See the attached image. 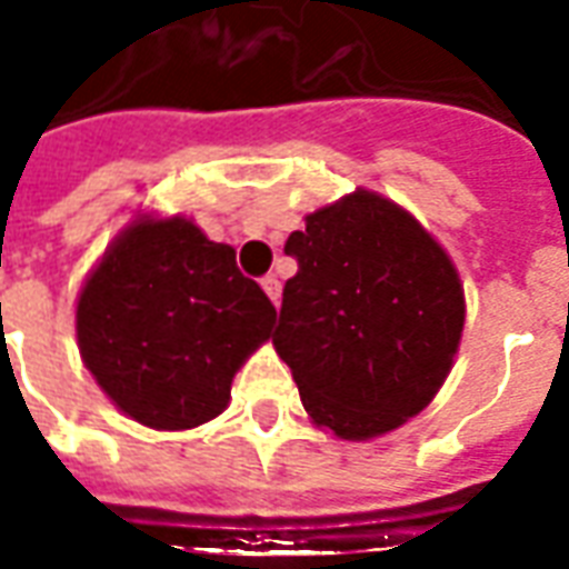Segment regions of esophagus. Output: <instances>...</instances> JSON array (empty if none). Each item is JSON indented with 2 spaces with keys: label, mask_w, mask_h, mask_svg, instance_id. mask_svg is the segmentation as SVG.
I'll use <instances>...</instances> for the list:
<instances>
[{
  "label": "esophagus",
  "mask_w": 569,
  "mask_h": 569,
  "mask_svg": "<svg viewBox=\"0 0 569 569\" xmlns=\"http://www.w3.org/2000/svg\"><path fill=\"white\" fill-rule=\"evenodd\" d=\"M261 289L268 292V298H271L273 305L280 301V280H277L273 273H268V277H261Z\"/></svg>",
  "instance_id": "1"
}]
</instances>
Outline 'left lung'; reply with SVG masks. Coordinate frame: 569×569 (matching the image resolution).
Returning a JSON list of instances; mask_svg holds the SVG:
<instances>
[{
	"instance_id": "8db88e82",
	"label": "left lung",
	"mask_w": 569,
	"mask_h": 569,
	"mask_svg": "<svg viewBox=\"0 0 569 569\" xmlns=\"http://www.w3.org/2000/svg\"><path fill=\"white\" fill-rule=\"evenodd\" d=\"M286 256L273 347L313 423L371 439L429 406L463 332V289L445 249L390 200L353 191L308 216Z\"/></svg>"
}]
</instances>
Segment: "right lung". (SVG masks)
<instances>
[{
  "label": "right lung",
  "mask_w": 569,
  "mask_h": 569,
  "mask_svg": "<svg viewBox=\"0 0 569 569\" xmlns=\"http://www.w3.org/2000/svg\"><path fill=\"white\" fill-rule=\"evenodd\" d=\"M271 298L186 219H140L118 237L79 296L84 366L124 415L191 429L231 399L234 371L271 338Z\"/></svg>",
  "instance_id": "obj_1"
}]
</instances>
